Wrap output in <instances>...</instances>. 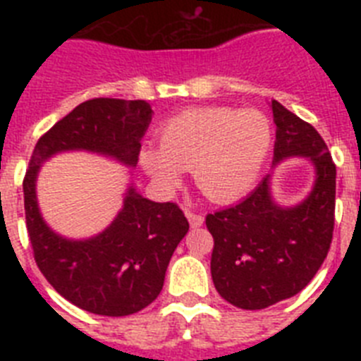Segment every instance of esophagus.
Listing matches in <instances>:
<instances>
[{"mask_svg": "<svg viewBox=\"0 0 361 361\" xmlns=\"http://www.w3.org/2000/svg\"><path fill=\"white\" fill-rule=\"evenodd\" d=\"M186 216H188V220H190V226H191V228H200V226H202L204 216L200 215V213L186 212Z\"/></svg>", "mask_w": 361, "mask_h": 361, "instance_id": "34e87169", "label": "esophagus"}]
</instances>
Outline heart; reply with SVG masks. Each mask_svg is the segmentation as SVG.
<instances>
[{
  "label": "heart",
  "instance_id": "1",
  "mask_svg": "<svg viewBox=\"0 0 361 361\" xmlns=\"http://www.w3.org/2000/svg\"><path fill=\"white\" fill-rule=\"evenodd\" d=\"M273 124L260 110L231 106L193 108L166 121L159 149H145V170L173 186L180 170L215 202H229L251 190L273 146Z\"/></svg>",
  "mask_w": 361,
  "mask_h": 361
}]
</instances>
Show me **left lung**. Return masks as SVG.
Segmentation results:
<instances>
[{
    "label": "left lung",
    "instance_id": "obj_1",
    "mask_svg": "<svg viewBox=\"0 0 361 361\" xmlns=\"http://www.w3.org/2000/svg\"><path fill=\"white\" fill-rule=\"evenodd\" d=\"M271 108L276 124L273 161L309 157L317 183L304 202L280 208L271 200L266 177L247 199L206 216L215 289L229 304L250 311L302 291L329 253L334 229L336 166L329 148L311 124L279 101H271Z\"/></svg>",
    "mask_w": 361,
    "mask_h": 361
}]
</instances>
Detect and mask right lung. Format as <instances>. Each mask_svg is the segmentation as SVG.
I'll return each mask as SVG.
<instances>
[{
    "instance_id": "1",
    "label": "right lung",
    "mask_w": 361,
    "mask_h": 361,
    "mask_svg": "<svg viewBox=\"0 0 361 361\" xmlns=\"http://www.w3.org/2000/svg\"><path fill=\"white\" fill-rule=\"evenodd\" d=\"M152 121L146 101L97 97L73 108L39 137L23 178L27 231L37 267L73 305L103 317H128L157 298L178 242L190 229L175 202H152L130 188L123 212L90 240H66L44 224L36 175L44 159L88 149L135 166Z\"/></svg>"
}]
</instances>
